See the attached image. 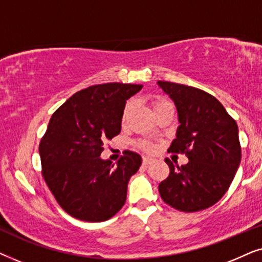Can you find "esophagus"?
<instances>
[{
    "mask_svg": "<svg viewBox=\"0 0 262 262\" xmlns=\"http://www.w3.org/2000/svg\"><path fill=\"white\" fill-rule=\"evenodd\" d=\"M154 162V160L151 157H143V164H145V166H148V164H151Z\"/></svg>",
    "mask_w": 262,
    "mask_h": 262,
    "instance_id": "esophagus-1",
    "label": "esophagus"
}]
</instances>
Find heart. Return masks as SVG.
I'll list each match as a JSON object with an SVG mask.
<instances>
[{"label": "heart", "mask_w": 262, "mask_h": 262, "mask_svg": "<svg viewBox=\"0 0 262 262\" xmlns=\"http://www.w3.org/2000/svg\"><path fill=\"white\" fill-rule=\"evenodd\" d=\"M164 102H166V101L157 102L156 105H155V107L162 105V103H164ZM131 107H132V102H127L126 106H125V108H124V112H123V119H125V118L127 117V114H128V112H130ZM139 146H141L142 149L146 150V151H152V150H154V145L150 144V143H148V142H141V144H139Z\"/></svg>", "instance_id": "obj_1"}]
</instances>
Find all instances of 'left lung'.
Instances as JSON below:
<instances>
[{
    "label": "left lung",
    "instance_id": "obj_1",
    "mask_svg": "<svg viewBox=\"0 0 262 262\" xmlns=\"http://www.w3.org/2000/svg\"><path fill=\"white\" fill-rule=\"evenodd\" d=\"M178 111L177 138L168 151L185 152L188 163L169 159V177L159 185L161 198L184 212L202 211L228 191L241 162L238 127L224 106L209 93L173 82H157Z\"/></svg>",
    "mask_w": 262,
    "mask_h": 262
}]
</instances>
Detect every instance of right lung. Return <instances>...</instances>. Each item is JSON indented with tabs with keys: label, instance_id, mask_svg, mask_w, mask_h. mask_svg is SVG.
<instances>
[{
	"label": "right lung",
	"instance_id": "add662e5",
	"mask_svg": "<svg viewBox=\"0 0 262 262\" xmlns=\"http://www.w3.org/2000/svg\"><path fill=\"white\" fill-rule=\"evenodd\" d=\"M142 84H96L75 93L49 121L39 144L42 177L60 207L77 220L103 222L126 200L142 157L124 151L117 164L102 160L103 143L119 135L126 100Z\"/></svg>",
	"mask_w": 262,
	"mask_h": 262
}]
</instances>
